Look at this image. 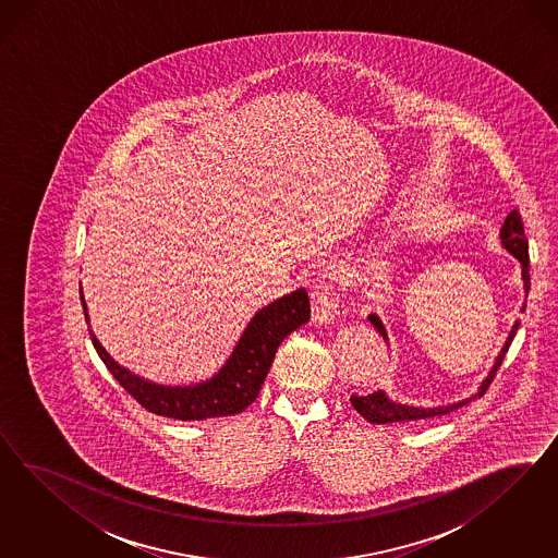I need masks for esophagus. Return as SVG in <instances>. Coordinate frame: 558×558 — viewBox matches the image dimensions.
I'll use <instances>...</instances> for the list:
<instances>
[{
	"label": "esophagus",
	"instance_id": "obj_1",
	"mask_svg": "<svg viewBox=\"0 0 558 558\" xmlns=\"http://www.w3.org/2000/svg\"><path fill=\"white\" fill-rule=\"evenodd\" d=\"M313 319L319 325H327V323H333L339 317V296L336 292V288L322 287L315 288L313 294Z\"/></svg>",
	"mask_w": 558,
	"mask_h": 558
}]
</instances>
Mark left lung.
Masks as SVG:
<instances>
[{"instance_id":"left-lung-1","label":"left lung","mask_w":558,"mask_h":558,"mask_svg":"<svg viewBox=\"0 0 558 558\" xmlns=\"http://www.w3.org/2000/svg\"><path fill=\"white\" fill-rule=\"evenodd\" d=\"M499 239H501V247L507 250L509 254L513 255L520 266H522V280H524V292L527 296V290H530V257H527V239L524 235V225H522V217L518 210H511L507 215L506 222L499 231ZM525 304L522 306V313H524ZM368 322L374 325V329L383 336V339L387 341L389 345V333H387V327L385 323L380 322V317L376 313L368 315ZM520 327V322L513 323L509 336H507L504 348L499 350V354L495 357L490 371L487 372V376L483 378V383L478 385V389L471 397L457 401V403H450V405H438V407H417V405H405V403H399V401H392L389 395L385 390H376L372 395L366 397H357L354 395L350 401L355 411L371 423H397V422H420V420H429V417H436V415H446L450 411H457L458 407L466 405L474 401L476 397H483V392L489 389L490 380L495 376L497 368L501 366L504 357H506L507 348L509 343L515 338V331Z\"/></svg>"}]
</instances>
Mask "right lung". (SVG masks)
<instances>
[{
  "label": "right lung",
  "mask_w": 558,
  "mask_h": 558,
  "mask_svg": "<svg viewBox=\"0 0 558 558\" xmlns=\"http://www.w3.org/2000/svg\"><path fill=\"white\" fill-rule=\"evenodd\" d=\"M80 292L85 322L89 323L84 290L80 288ZM308 319V294L304 288H296L294 292L276 299L274 303L262 306L255 313L252 322L243 329L241 338L236 339L233 352L210 378L175 387L153 383L120 366L119 362L104 350L100 339L92 331V325L89 338L106 368L119 380L120 387L147 411L171 420L201 422L236 415L252 405L268 376L278 345Z\"/></svg>",
  "instance_id": "obj_1"
}]
</instances>
